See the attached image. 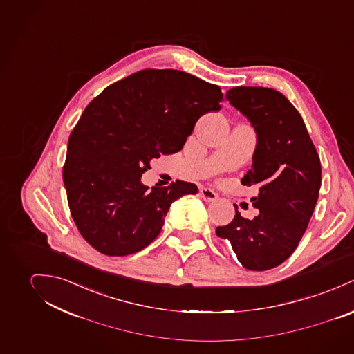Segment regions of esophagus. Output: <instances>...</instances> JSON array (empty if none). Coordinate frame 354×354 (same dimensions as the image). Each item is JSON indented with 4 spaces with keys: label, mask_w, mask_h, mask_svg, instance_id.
Segmentation results:
<instances>
[{
    "label": "esophagus",
    "mask_w": 354,
    "mask_h": 354,
    "mask_svg": "<svg viewBox=\"0 0 354 354\" xmlns=\"http://www.w3.org/2000/svg\"><path fill=\"white\" fill-rule=\"evenodd\" d=\"M199 196H201V198H202L203 201H206V202H216V201L218 199V196H217L213 190H210V189H207V187H202V189L199 190Z\"/></svg>",
    "instance_id": "esophagus-1"
}]
</instances>
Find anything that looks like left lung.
<instances>
[{"instance_id":"obj_1","label":"left lung","mask_w":354,"mask_h":354,"mask_svg":"<svg viewBox=\"0 0 354 354\" xmlns=\"http://www.w3.org/2000/svg\"><path fill=\"white\" fill-rule=\"evenodd\" d=\"M225 97L257 133L241 185L258 187L251 201L259 213L243 218L234 205V220L217 227L216 235L230 240L245 269L263 272L286 261L304 235L319 196L320 160L301 115L281 92L236 86Z\"/></svg>"}]
</instances>
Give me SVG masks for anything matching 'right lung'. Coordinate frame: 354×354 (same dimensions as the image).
<instances>
[{"label": "right lung", "mask_w": 354, "mask_h": 354, "mask_svg": "<svg viewBox=\"0 0 354 354\" xmlns=\"http://www.w3.org/2000/svg\"><path fill=\"white\" fill-rule=\"evenodd\" d=\"M220 86L186 72L145 69L107 86L73 129L64 185L82 237L99 252L123 257L158 237L174 201L194 183L142 185L151 160L179 152L206 113L220 111Z\"/></svg>", "instance_id": "obj_1"}]
</instances>
